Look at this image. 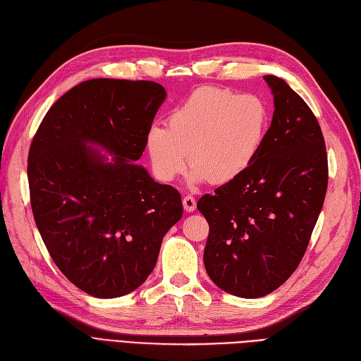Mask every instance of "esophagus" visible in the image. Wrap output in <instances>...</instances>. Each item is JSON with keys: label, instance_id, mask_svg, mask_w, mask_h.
Segmentation results:
<instances>
[{"label": "esophagus", "instance_id": "34e87169", "mask_svg": "<svg viewBox=\"0 0 361 361\" xmlns=\"http://www.w3.org/2000/svg\"><path fill=\"white\" fill-rule=\"evenodd\" d=\"M183 207H184V210L188 212V213H193L196 210V200H195L193 196H190V195L184 196Z\"/></svg>", "mask_w": 361, "mask_h": 361}]
</instances>
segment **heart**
Masks as SVG:
<instances>
[{
	"instance_id": "obj_1",
	"label": "heart",
	"mask_w": 361,
	"mask_h": 361,
	"mask_svg": "<svg viewBox=\"0 0 361 361\" xmlns=\"http://www.w3.org/2000/svg\"><path fill=\"white\" fill-rule=\"evenodd\" d=\"M270 108L259 96L204 87L153 126L145 147L154 176L169 183L185 169L189 181L224 185L238 180L258 159L270 129Z\"/></svg>"
}]
</instances>
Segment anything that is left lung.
Segmentation results:
<instances>
[{"label": "left lung", "instance_id": "obj_1", "mask_svg": "<svg viewBox=\"0 0 361 361\" xmlns=\"http://www.w3.org/2000/svg\"><path fill=\"white\" fill-rule=\"evenodd\" d=\"M264 79L274 112L258 159L196 205L210 225L205 270L220 289L241 298L270 294L295 271L329 181L317 117L283 79Z\"/></svg>", "mask_w": 361, "mask_h": 361}]
</instances>
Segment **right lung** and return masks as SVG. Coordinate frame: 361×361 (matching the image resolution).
<instances>
[{
  "mask_svg": "<svg viewBox=\"0 0 361 361\" xmlns=\"http://www.w3.org/2000/svg\"><path fill=\"white\" fill-rule=\"evenodd\" d=\"M165 99L151 80L90 79L52 104L31 142L37 229L60 271L92 297L141 286L183 216L178 190L135 164Z\"/></svg>",
  "mask_w": 361,
  "mask_h": 361,
  "instance_id": "obj_1",
  "label": "right lung"
}]
</instances>
